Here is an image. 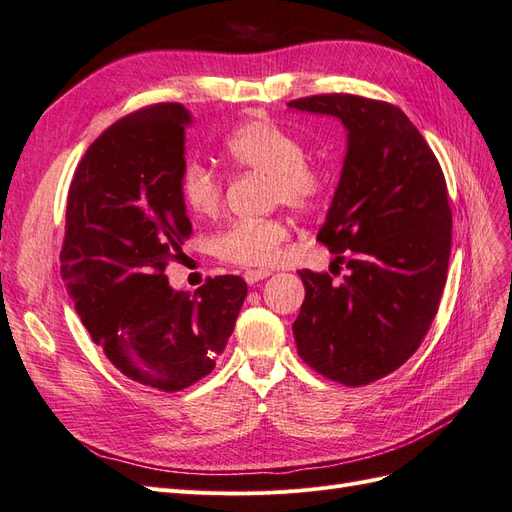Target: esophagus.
Returning <instances> with one entry per match:
<instances>
[{
    "label": "esophagus",
    "instance_id": "1",
    "mask_svg": "<svg viewBox=\"0 0 512 512\" xmlns=\"http://www.w3.org/2000/svg\"><path fill=\"white\" fill-rule=\"evenodd\" d=\"M270 274H272L270 270H246V272H244V279H246L248 285H255L257 281L266 279V276H270Z\"/></svg>",
    "mask_w": 512,
    "mask_h": 512
}]
</instances>
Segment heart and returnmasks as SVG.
Wrapping results in <instances>:
<instances>
[{
  "mask_svg": "<svg viewBox=\"0 0 512 512\" xmlns=\"http://www.w3.org/2000/svg\"><path fill=\"white\" fill-rule=\"evenodd\" d=\"M223 156L240 171L264 173L270 197L291 210H311L326 193V173L304 158V145L289 130L268 120H251L231 130L223 143ZM180 195L188 212L214 218L223 208V182L218 173L201 163H188L180 178ZM289 238L285 218H242L214 240V253L229 264L270 268Z\"/></svg>",
  "mask_w": 512,
  "mask_h": 512,
  "instance_id": "obj_1",
  "label": "heart"
}]
</instances>
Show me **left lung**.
<instances>
[{
  "label": "left lung",
  "mask_w": 512,
  "mask_h": 512,
  "mask_svg": "<svg viewBox=\"0 0 512 512\" xmlns=\"http://www.w3.org/2000/svg\"><path fill=\"white\" fill-rule=\"evenodd\" d=\"M289 107L334 115L347 128L341 182L317 240L332 274L300 270L294 321L300 358L343 386L397 371L420 347L446 283L452 212L444 171L410 118L384 100L317 94ZM337 267L340 272L334 273Z\"/></svg>",
  "instance_id": "obj_1"
}]
</instances>
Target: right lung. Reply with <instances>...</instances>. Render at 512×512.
Returning <instances> with one entry per match:
<instances>
[{"label":"right lung","mask_w":512,"mask_h":512,"mask_svg":"<svg viewBox=\"0 0 512 512\" xmlns=\"http://www.w3.org/2000/svg\"><path fill=\"white\" fill-rule=\"evenodd\" d=\"M180 102L128 113L102 133L72 175L62 279L96 345L137 384L178 392L212 373L246 298L236 274L214 276L195 296L173 291L169 261L191 238L180 195Z\"/></svg>","instance_id":"1"}]
</instances>
